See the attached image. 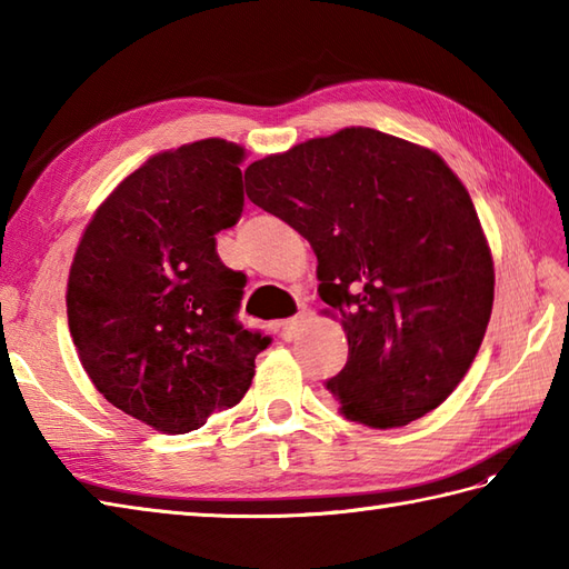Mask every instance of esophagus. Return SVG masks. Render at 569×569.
<instances>
[{"mask_svg": "<svg viewBox=\"0 0 569 569\" xmlns=\"http://www.w3.org/2000/svg\"><path fill=\"white\" fill-rule=\"evenodd\" d=\"M303 325H306V316H303V312H298V316L283 320V322H281V337H283V340H293V337H296L300 330H303Z\"/></svg>", "mask_w": 569, "mask_h": 569, "instance_id": "obj_1", "label": "esophagus"}]
</instances>
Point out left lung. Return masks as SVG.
I'll use <instances>...</instances> for the list:
<instances>
[{"instance_id":"1","label":"left lung","mask_w":569,"mask_h":569,"mask_svg":"<svg viewBox=\"0 0 569 569\" xmlns=\"http://www.w3.org/2000/svg\"><path fill=\"white\" fill-rule=\"evenodd\" d=\"M247 196L303 234L318 293L342 316L347 420L401 428L438 408L475 361L493 261L467 188L438 153L369 127L253 161Z\"/></svg>"}]
</instances>
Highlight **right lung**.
Masks as SVG:
<instances>
[{
    "instance_id": "add662e5",
    "label": "right lung",
    "mask_w": 569,
    "mask_h": 569,
    "mask_svg": "<svg viewBox=\"0 0 569 569\" xmlns=\"http://www.w3.org/2000/svg\"><path fill=\"white\" fill-rule=\"evenodd\" d=\"M244 149L202 139L156 153L84 227L68 276V328L107 401L183 435L237 406L271 337L237 322L247 276L214 234L244 208Z\"/></svg>"
}]
</instances>
